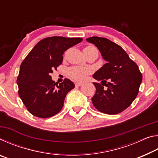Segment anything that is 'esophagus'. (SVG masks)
<instances>
[{
    "mask_svg": "<svg viewBox=\"0 0 158 158\" xmlns=\"http://www.w3.org/2000/svg\"><path fill=\"white\" fill-rule=\"evenodd\" d=\"M83 84L82 83H79V82H77V83H75V85L77 87H79V86H81V85H82Z\"/></svg>",
    "mask_w": 158,
    "mask_h": 158,
    "instance_id": "obj_1",
    "label": "esophagus"
}]
</instances>
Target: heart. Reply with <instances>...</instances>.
Returning a JSON list of instances; mask_svg holds the SVG:
<instances>
[{
    "label": "heart",
    "mask_w": 158,
    "mask_h": 158,
    "mask_svg": "<svg viewBox=\"0 0 158 158\" xmlns=\"http://www.w3.org/2000/svg\"><path fill=\"white\" fill-rule=\"evenodd\" d=\"M93 48H95L93 46H88L85 47L83 52L85 53L90 52V50ZM90 73V69L85 67H79V66H74L72 67L69 69L68 74L69 76L71 79H73L74 81H82L87 78V76Z\"/></svg>",
    "instance_id": "1"
}]
</instances>
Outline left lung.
Segmentation results:
<instances>
[{
    "mask_svg": "<svg viewBox=\"0 0 158 158\" xmlns=\"http://www.w3.org/2000/svg\"><path fill=\"white\" fill-rule=\"evenodd\" d=\"M86 41L95 44L106 61L93 77L101 84L93 83L96 92L92 102L98 111L117 114L127 109L139 93L142 81L137 64L119 45L105 37H91ZM103 85L107 86L104 89Z\"/></svg>",
    "mask_w": 158,
    "mask_h": 158,
    "instance_id": "obj_1",
    "label": "left lung"
}]
</instances>
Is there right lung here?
<instances>
[{
  "mask_svg": "<svg viewBox=\"0 0 158 158\" xmlns=\"http://www.w3.org/2000/svg\"><path fill=\"white\" fill-rule=\"evenodd\" d=\"M82 41L80 37L54 36L40 41L21 64L17 83L19 95L33 116L46 118L63 108L74 84L68 79L58 84L50 74L63 62V53Z\"/></svg>",
  "mask_w": 158,
  "mask_h": 158,
  "instance_id": "add662e5",
  "label": "right lung"
}]
</instances>
